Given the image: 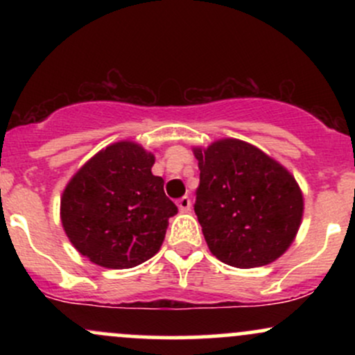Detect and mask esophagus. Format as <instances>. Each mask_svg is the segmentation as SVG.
<instances>
[{"instance_id":"1","label":"esophagus","mask_w":355,"mask_h":355,"mask_svg":"<svg viewBox=\"0 0 355 355\" xmlns=\"http://www.w3.org/2000/svg\"><path fill=\"white\" fill-rule=\"evenodd\" d=\"M177 205H178V209H180V211H189L191 207V202L189 197H182L177 200Z\"/></svg>"}]
</instances>
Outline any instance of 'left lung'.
<instances>
[{"instance_id":"8db88e82","label":"left lung","mask_w":355,"mask_h":355,"mask_svg":"<svg viewBox=\"0 0 355 355\" xmlns=\"http://www.w3.org/2000/svg\"><path fill=\"white\" fill-rule=\"evenodd\" d=\"M193 153L200 168L195 214L211 254L239 268L279 259L302 220L304 198L295 178L268 155L235 138Z\"/></svg>"}]
</instances>
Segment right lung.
I'll list each match as a JSON object with an SVG mask.
<instances>
[{
  "label": "right lung",
  "instance_id": "1",
  "mask_svg": "<svg viewBox=\"0 0 355 355\" xmlns=\"http://www.w3.org/2000/svg\"><path fill=\"white\" fill-rule=\"evenodd\" d=\"M155 157L133 141L101 150L61 197V223L73 247L93 263L132 268L160 250L177 205L155 177Z\"/></svg>",
  "mask_w": 355,
  "mask_h": 355
}]
</instances>
